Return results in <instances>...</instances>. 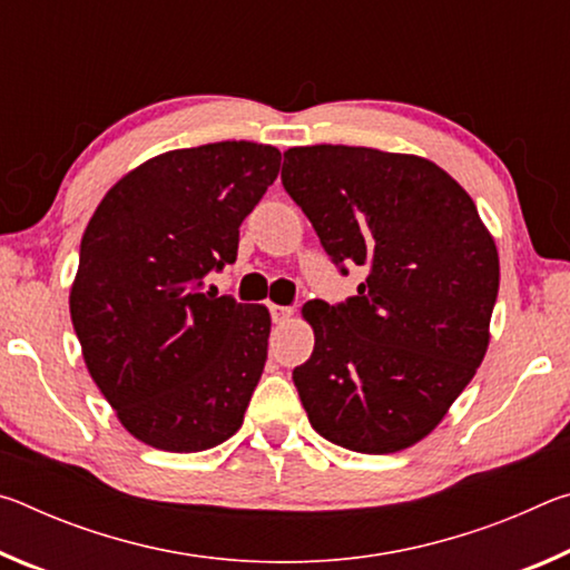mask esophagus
<instances>
[{
    "instance_id": "34e87169",
    "label": "esophagus",
    "mask_w": 570,
    "mask_h": 570,
    "mask_svg": "<svg viewBox=\"0 0 570 570\" xmlns=\"http://www.w3.org/2000/svg\"><path fill=\"white\" fill-rule=\"evenodd\" d=\"M268 308H272V320H274L276 324L288 322V320H292V316H294V312H296L294 306H278V304H272Z\"/></svg>"
}]
</instances>
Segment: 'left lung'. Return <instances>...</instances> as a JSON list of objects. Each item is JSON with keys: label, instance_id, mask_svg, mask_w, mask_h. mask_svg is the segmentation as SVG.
<instances>
[{"label": "left lung", "instance_id": "obj_1", "mask_svg": "<svg viewBox=\"0 0 570 570\" xmlns=\"http://www.w3.org/2000/svg\"><path fill=\"white\" fill-rule=\"evenodd\" d=\"M282 183L342 274L352 264L370 272L346 302L302 308L314 352L294 384L308 422L364 455L412 448L488 352L495 240L465 188L420 156L288 148Z\"/></svg>", "mask_w": 570, "mask_h": 570}]
</instances>
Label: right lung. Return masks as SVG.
Here are the masks:
<instances>
[{"instance_id":"1","label":"right lung","mask_w":570,"mask_h":570,"mask_svg":"<svg viewBox=\"0 0 570 570\" xmlns=\"http://www.w3.org/2000/svg\"><path fill=\"white\" fill-rule=\"evenodd\" d=\"M282 168L248 140L168 150L105 193L80 244L70 316L85 364L132 438L200 452L244 424L266 364L264 304L204 292Z\"/></svg>"}]
</instances>
